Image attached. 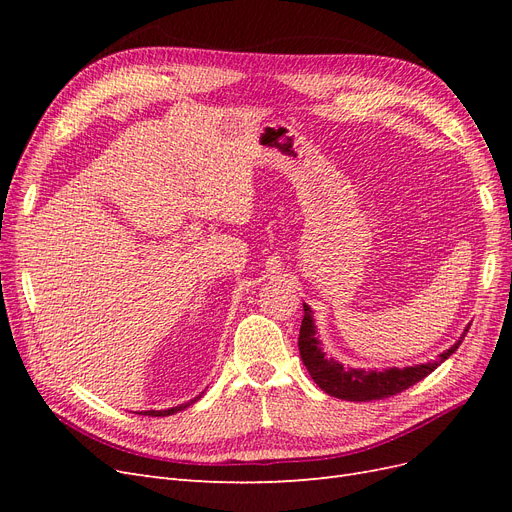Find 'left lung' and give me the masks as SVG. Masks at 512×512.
I'll use <instances>...</instances> for the list:
<instances>
[{"label": "left lung", "instance_id": "8db88e82", "mask_svg": "<svg viewBox=\"0 0 512 512\" xmlns=\"http://www.w3.org/2000/svg\"><path fill=\"white\" fill-rule=\"evenodd\" d=\"M303 312L305 314H303L301 331H299V352L309 371V376L314 378V382L324 393H329L331 397L346 399V401H374V399H384L410 389L412 384L421 382L440 363H444L448 356L461 346L463 337L468 333L466 329V333L461 335L459 342L448 348L446 352H442L433 363H423V365L404 367V369L393 367L384 371L344 369V365H339L333 359H327L324 352L320 350V342L314 337L316 327L312 318V307L303 303Z\"/></svg>", "mask_w": 512, "mask_h": 512}]
</instances>
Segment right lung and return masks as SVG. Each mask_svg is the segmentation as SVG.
Here are the masks:
<instances>
[{
  "mask_svg": "<svg viewBox=\"0 0 512 512\" xmlns=\"http://www.w3.org/2000/svg\"><path fill=\"white\" fill-rule=\"evenodd\" d=\"M198 397H200V395H198ZM198 397H196V399H198ZM196 399L188 401V404H181V406H177V408H168V410H147V412H138V414H145V416H170V414H175V412H179V410H183V408L192 406Z\"/></svg>",
  "mask_w": 512,
  "mask_h": 512,
  "instance_id": "add662e5",
  "label": "right lung"
}]
</instances>
